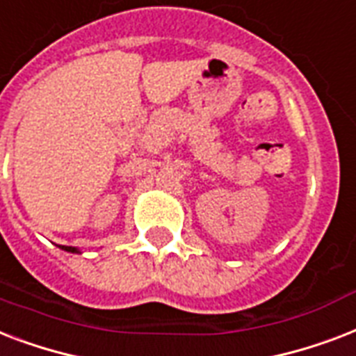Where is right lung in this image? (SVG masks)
<instances>
[{
    "instance_id": "add662e5",
    "label": "right lung",
    "mask_w": 356,
    "mask_h": 356,
    "mask_svg": "<svg viewBox=\"0 0 356 356\" xmlns=\"http://www.w3.org/2000/svg\"><path fill=\"white\" fill-rule=\"evenodd\" d=\"M59 247L66 252H79V249H76V247H66V245H59Z\"/></svg>"
}]
</instances>
